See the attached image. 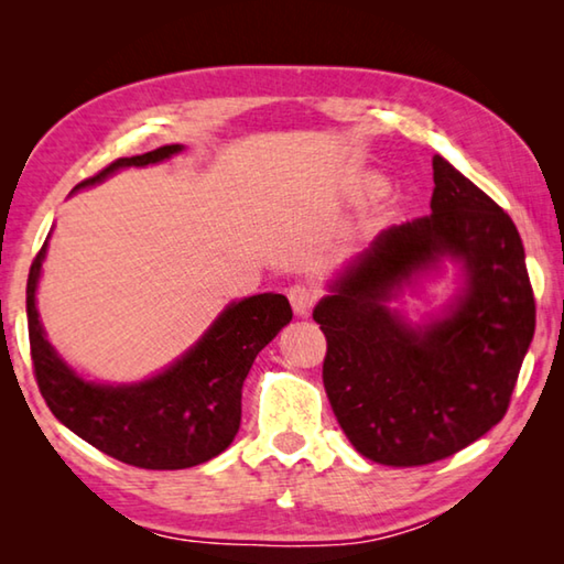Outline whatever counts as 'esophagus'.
Instances as JSON below:
<instances>
[{
	"instance_id": "1",
	"label": "esophagus",
	"mask_w": 564,
	"mask_h": 564,
	"mask_svg": "<svg viewBox=\"0 0 564 564\" xmlns=\"http://www.w3.org/2000/svg\"><path fill=\"white\" fill-rule=\"evenodd\" d=\"M289 301L293 305V311L299 313V316H308V311L313 308V303H316V293H313L308 285L303 283H295L289 289Z\"/></svg>"
}]
</instances>
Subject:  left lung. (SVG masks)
<instances>
[{"instance_id": "1", "label": "left lung", "mask_w": 564, "mask_h": 564, "mask_svg": "<svg viewBox=\"0 0 564 564\" xmlns=\"http://www.w3.org/2000/svg\"><path fill=\"white\" fill-rule=\"evenodd\" d=\"M433 181V214L380 234L313 311L333 413L360 455L390 467L443 460L498 425L534 333L512 218L443 156ZM441 254L464 263L466 291L443 322L413 332L384 301Z\"/></svg>"}]
</instances>
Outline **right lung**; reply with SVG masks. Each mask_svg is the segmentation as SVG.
Listing matches in <instances>:
<instances>
[{"mask_svg":"<svg viewBox=\"0 0 564 564\" xmlns=\"http://www.w3.org/2000/svg\"><path fill=\"white\" fill-rule=\"evenodd\" d=\"M159 147L149 154L111 161L84 178L91 186L123 166H147L178 154ZM46 241L26 279V321L34 378L56 420L82 441L144 470H184L224 453L241 425V388L259 350L291 323V303L281 293H261L231 303L206 336L164 373L139 386L87 383L69 370L44 338L34 305Z\"/></svg>","mask_w":564,"mask_h":564,"instance_id":"add662e5","label":"right lung"}]
</instances>
